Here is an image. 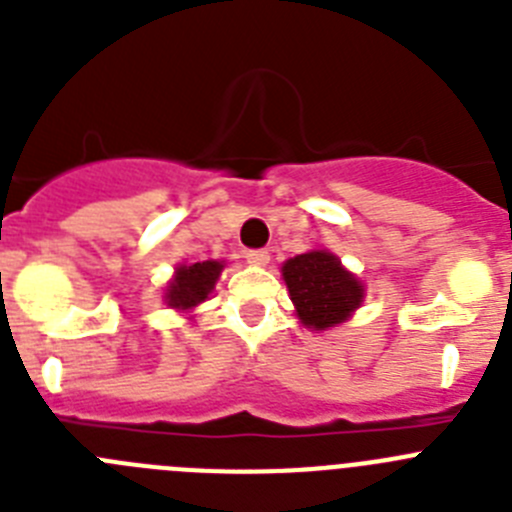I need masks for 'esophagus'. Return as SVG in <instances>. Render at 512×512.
Here are the masks:
<instances>
[{"instance_id":"obj_1","label":"esophagus","mask_w":512,"mask_h":512,"mask_svg":"<svg viewBox=\"0 0 512 512\" xmlns=\"http://www.w3.org/2000/svg\"><path fill=\"white\" fill-rule=\"evenodd\" d=\"M246 261L253 266H266L269 264V251H264V248H251V251H246Z\"/></svg>"}]
</instances>
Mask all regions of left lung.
I'll return each mask as SVG.
<instances>
[{"instance_id":"obj_1","label":"left lung","mask_w":512,"mask_h":512,"mask_svg":"<svg viewBox=\"0 0 512 512\" xmlns=\"http://www.w3.org/2000/svg\"><path fill=\"white\" fill-rule=\"evenodd\" d=\"M289 297L307 328L325 330L343 323L359 307L364 287L328 251L300 253L282 266Z\"/></svg>"}]
</instances>
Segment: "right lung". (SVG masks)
Segmentation results:
<instances>
[{"label":"right lung","mask_w":512,"mask_h":512,"mask_svg":"<svg viewBox=\"0 0 512 512\" xmlns=\"http://www.w3.org/2000/svg\"><path fill=\"white\" fill-rule=\"evenodd\" d=\"M220 271H223L220 261H200V264L179 266L176 277L171 279L169 289H166V302L176 310L197 307L200 302L207 300L217 277H220Z\"/></svg>","instance_id":"1"}]
</instances>
